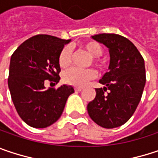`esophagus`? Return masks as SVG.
I'll use <instances>...</instances> for the list:
<instances>
[{
  "label": "esophagus",
  "mask_w": 158,
  "mask_h": 158,
  "mask_svg": "<svg viewBox=\"0 0 158 158\" xmlns=\"http://www.w3.org/2000/svg\"><path fill=\"white\" fill-rule=\"evenodd\" d=\"M83 89V88H81V87H75V90L76 91H81Z\"/></svg>",
  "instance_id": "esophagus-1"
}]
</instances>
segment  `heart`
Masks as SVG:
<instances>
[{"label":"heart","instance_id":"obj_1","mask_svg":"<svg viewBox=\"0 0 158 158\" xmlns=\"http://www.w3.org/2000/svg\"><path fill=\"white\" fill-rule=\"evenodd\" d=\"M82 47L87 50L91 55V60L90 64L93 63L96 67L101 69L103 67V63L98 58L102 52V47L99 43L97 41H86L82 44ZM58 62L61 69H66L71 64V51L69 47H64L60 50L59 57H58ZM97 76V72L94 69H71L65 72L63 79L67 84L81 87L86 85L89 80L93 79Z\"/></svg>","mask_w":158,"mask_h":158}]
</instances>
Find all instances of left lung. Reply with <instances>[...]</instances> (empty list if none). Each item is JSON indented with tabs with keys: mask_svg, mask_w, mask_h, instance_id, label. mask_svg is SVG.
I'll return each mask as SVG.
<instances>
[{
	"mask_svg": "<svg viewBox=\"0 0 158 158\" xmlns=\"http://www.w3.org/2000/svg\"><path fill=\"white\" fill-rule=\"evenodd\" d=\"M92 38L108 47L110 64L109 71L99 80L105 87L96 89L88 112L98 126L118 127L132 117L141 99L146 84L145 61L136 46L121 35L101 33Z\"/></svg>",
	"mask_w": 158,
	"mask_h": 158,
	"instance_id": "left-lung-1",
	"label": "left lung"
}]
</instances>
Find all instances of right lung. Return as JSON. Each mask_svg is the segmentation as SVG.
Here are the masks:
<instances>
[{
  "mask_svg": "<svg viewBox=\"0 0 158 158\" xmlns=\"http://www.w3.org/2000/svg\"><path fill=\"white\" fill-rule=\"evenodd\" d=\"M69 40L39 34L22 43L12 53L8 86L19 116L29 126L47 127L57 121L66 101L74 92L71 86L45 88L47 80L60 81L58 57Z\"/></svg>",
  "mask_w": 158,
  "mask_h": 158,
  "instance_id": "right-lung-1",
  "label": "right lung"
}]
</instances>
